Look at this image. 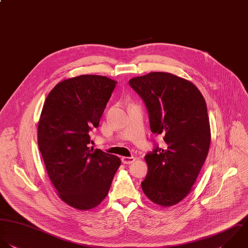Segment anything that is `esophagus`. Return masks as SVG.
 <instances>
[{
    "instance_id": "obj_1",
    "label": "esophagus",
    "mask_w": 248,
    "mask_h": 248,
    "mask_svg": "<svg viewBox=\"0 0 248 248\" xmlns=\"http://www.w3.org/2000/svg\"><path fill=\"white\" fill-rule=\"evenodd\" d=\"M135 157L134 156H123L122 157V162L124 163V164H131L132 162L135 161Z\"/></svg>"
}]
</instances>
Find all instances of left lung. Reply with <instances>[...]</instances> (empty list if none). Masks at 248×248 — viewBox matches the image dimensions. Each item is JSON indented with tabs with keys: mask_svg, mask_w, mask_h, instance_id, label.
Instances as JSON below:
<instances>
[{
	"mask_svg": "<svg viewBox=\"0 0 248 248\" xmlns=\"http://www.w3.org/2000/svg\"><path fill=\"white\" fill-rule=\"evenodd\" d=\"M128 84L146 105L151 131L165 142L145 155L149 170L142 189L157 205H176L191 190L209 153L206 101L195 85L167 72L134 77Z\"/></svg>",
	"mask_w": 248,
	"mask_h": 248,
	"instance_id": "1",
	"label": "left lung"
}]
</instances>
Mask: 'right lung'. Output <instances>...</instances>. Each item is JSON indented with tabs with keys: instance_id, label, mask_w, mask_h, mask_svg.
Returning <instances> with one entry per match:
<instances>
[{
	"instance_id": "right-lung-1",
	"label": "right lung",
	"mask_w": 248,
	"mask_h": 248,
	"mask_svg": "<svg viewBox=\"0 0 248 248\" xmlns=\"http://www.w3.org/2000/svg\"><path fill=\"white\" fill-rule=\"evenodd\" d=\"M117 81L80 75L57 84L44 102L38 148L60 198L81 211L101 203L121 165L118 156L89 148Z\"/></svg>"
}]
</instances>
